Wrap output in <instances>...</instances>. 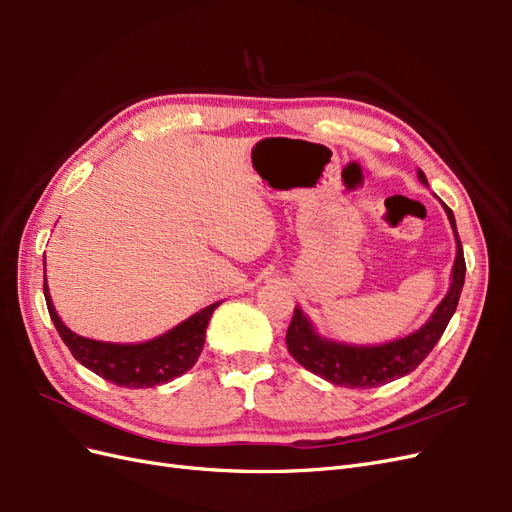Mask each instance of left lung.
<instances>
[{"mask_svg": "<svg viewBox=\"0 0 512 512\" xmlns=\"http://www.w3.org/2000/svg\"><path fill=\"white\" fill-rule=\"evenodd\" d=\"M418 179L427 185V177L423 170H418ZM448 222H451L457 256L451 275V286H448L446 297L440 305L433 309L431 318L421 329L393 339V342L378 346H354L335 342V339L322 337L316 327L303 312L301 307H294V316L286 333L288 352L312 374L324 378L331 384L346 386V389H371L397 378L408 376L418 365L423 363L425 356L438 344L446 324L451 322L459 297L463 280H466V260H463V247L457 235L455 215L442 203Z\"/></svg>", "mask_w": 512, "mask_h": 512, "instance_id": "left-lung-1", "label": "left lung"}]
</instances>
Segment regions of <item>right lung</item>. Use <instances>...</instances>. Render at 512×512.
Wrapping results in <instances>:
<instances>
[{
	"label": "right lung",
	"instance_id": "1",
	"mask_svg": "<svg viewBox=\"0 0 512 512\" xmlns=\"http://www.w3.org/2000/svg\"><path fill=\"white\" fill-rule=\"evenodd\" d=\"M44 299L55 329L59 337L64 339V344L70 348L74 359L94 371L100 378L117 386H126V389H149V386H160L192 369L198 361L200 352H203L211 314L215 312V307L222 303L218 301L203 307L188 320L177 324L175 329L162 333L160 337H153L149 342L113 344L98 342V339H89L70 331L64 320L55 312L46 280Z\"/></svg>",
	"mask_w": 512,
	"mask_h": 512
}]
</instances>
